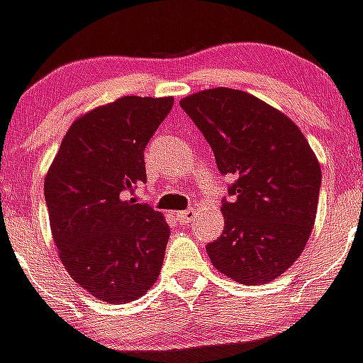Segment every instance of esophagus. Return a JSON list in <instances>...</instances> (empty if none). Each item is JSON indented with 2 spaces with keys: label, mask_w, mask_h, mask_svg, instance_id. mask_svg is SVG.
Returning a JSON list of instances; mask_svg holds the SVG:
<instances>
[{
  "label": "esophagus",
  "mask_w": 363,
  "mask_h": 363,
  "mask_svg": "<svg viewBox=\"0 0 363 363\" xmlns=\"http://www.w3.org/2000/svg\"><path fill=\"white\" fill-rule=\"evenodd\" d=\"M194 216H196V211H194V209L179 211V213H176V220H178L182 225H189Z\"/></svg>",
  "instance_id": "34e87169"
}]
</instances>
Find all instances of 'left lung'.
Here are the masks:
<instances>
[{"label": "left lung", "instance_id": "obj_1", "mask_svg": "<svg viewBox=\"0 0 363 363\" xmlns=\"http://www.w3.org/2000/svg\"><path fill=\"white\" fill-rule=\"evenodd\" d=\"M233 174L221 214L225 227L207 245L211 262L245 285L284 274L303 251L318 207L322 171L296 125L256 96L209 89L179 101Z\"/></svg>", "mask_w": 363, "mask_h": 363}]
</instances>
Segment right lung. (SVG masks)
Listing matches in <instances>:
<instances>
[{"label": "right lung", "instance_id": "add662e5", "mask_svg": "<svg viewBox=\"0 0 363 363\" xmlns=\"http://www.w3.org/2000/svg\"><path fill=\"white\" fill-rule=\"evenodd\" d=\"M172 105V96H123L86 112L45 176L60 258L76 284L108 303L134 301L158 280L171 229L127 194L147 182L143 150Z\"/></svg>", "mask_w": 363, "mask_h": 363}]
</instances>
